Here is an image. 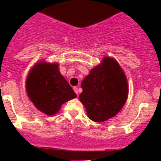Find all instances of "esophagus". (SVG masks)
I'll list each match as a JSON object with an SVG mask.
<instances>
[{"mask_svg":"<svg viewBox=\"0 0 161 161\" xmlns=\"http://www.w3.org/2000/svg\"><path fill=\"white\" fill-rule=\"evenodd\" d=\"M73 89H74V91H75V93H76V95L78 96V93H79V89H78V88L77 87H74Z\"/></svg>","mask_w":161,"mask_h":161,"instance_id":"1","label":"esophagus"}]
</instances>
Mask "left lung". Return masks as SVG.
<instances>
[{
  "label": "left lung",
  "mask_w": 161,
  "mask_h": 161,
  "mask_svg": "<svg viewBox=\"0 0 161 161\" xmlns=\"http://www.w3.org/2000/svg\"><path fill=\"white\" fill-rule=\"evenodd\" d=\"M79 98L88 117L93 122H105L114 117L126 103L128 83L117 60L105 56L100 64L92 68L81 82Z\"/></svg>",
  "instance_id": "obj_1"
}]
</instances>
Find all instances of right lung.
<instances>
[{
	"instance_id": "add662e5",
	"label": "right lung",
	"mask_w": 161,
	"mask_h": 161,
	"mask_svg": "<svg viewBox=\"0 0 161 161\" xmlns=\"http://www.w3.org/2000/svg\"><path fill=\"white\" fill-rule=\"evenodd\" d=\"M25 89L35 107L48 116L58 113L64 103L76 97L61 75L58 63L39 61L35 64L28 72Z\"/></svg>"
}]
</instances>
